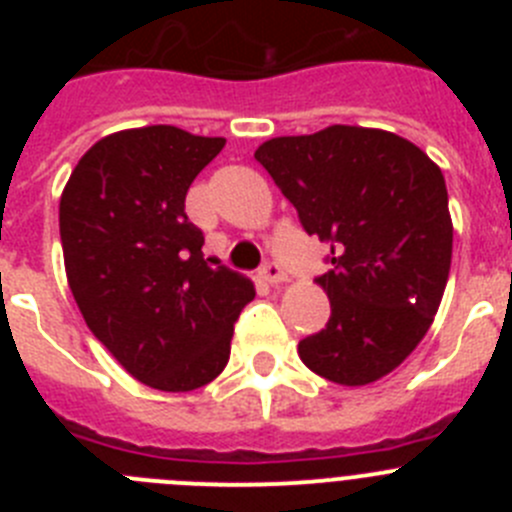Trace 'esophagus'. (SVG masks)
<instances>
[{"instance_id": "1", "label": "esophagus", "mask_w": 512, "mask_h": 512, "mask_svg": "<svg viewBox=\"0 0 512 512\" xmlns=\"http://www.w3.org/2000/svg\"><path fill=\"white\" fill-rule=\"evenodd\" d=\"M259 274L266 284H279L287 279V274H284V269L277 264V261H266V264L261 266Z\"/></svg>"}]
</instances>
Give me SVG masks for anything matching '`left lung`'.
Wrapping results in <instances>:
<instances>
[{"mask_svg":"<svg viewBox=\"0 0 512 512\" xmlns=\"http://www.w3.org/2000/svg\"><path fill=\"white\" fill-rule=\"evenodd\" d=\"M253 156L305 233L330 246L318 277L330 318L300 341L302 364L346 387L377 382L423 341L446 289L454 228L441 169L410 140L354 125L271 138Z\"/></svg>","mask_w":512,"mask_h":512,"instance_id":"8db88e82","label":"left lung"}]
</instances>
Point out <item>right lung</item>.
<instances>
[{
  "label": "right lung",
  "mask_w": 512,
  "mask_h": 512,
  "mask_svg": "<svg viewBox=\"0 0 512 512\" xmlns=\"http://www.w3.org/2000/svg\"><path fill=\"white\" fill-rule=\"evenodd\" d=\"M225 138L174 125L94 143L61 194L66 277L89 330L138 382L192 392L223 372L246 277L210 264L184 212L187 189Z\"/></svg>",
  "instance_id": "add662e5"
}]
</instances>
